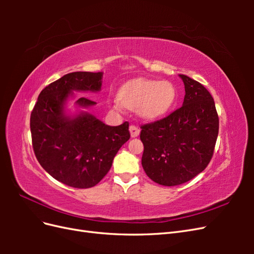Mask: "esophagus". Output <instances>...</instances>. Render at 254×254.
<instances>
[{"label":"esophagus","instance_id":"obj_1","mask_svg":"<svg viewBox=\"0 0 254 254\" xmlns=\"http://www.w3.org/2000/svg\"><path fill=\"white\" fill-rule=\"evenodd\" d=\"M129 131H130V135H131V137H135L140 134V129L134 125H131L129 127Z\"/></svg>","mask_w":254,"mask_h":254}]
</instances>
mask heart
Here are the masks:
<instances>
[{"mask_svg":"<svg viewBox=\"0 0 254 254\" xmlns=\"http://www.w3.org/2000/svg\"><path fill=\"white\" fill-rule=\"evenodd\" d=\"M178 97L175 84L166 80L134 79L125 83L119 92V99L113 102V108L121 110L137 109L145 120H158L170 111Z\"/></svg>","mask_w":254,"mask_h":254,"instance_id":"heart-1","label":"heart"}]
</instances>
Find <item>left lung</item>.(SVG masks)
I'll return each instance as SVG.
<instances>
[{"mask_svg":"<svg viewBox=\"0 0 254 254\" xmlns=\"http://www.w3.org/2000/svg\"><path fill=\"white\" fill-rule=\"evenodd\" d=\"M186 95L182 107L141 128L142 166L149 178L165 187L186 183L210 163L219 121L210 92L200 82L179 75Z\"/></svg>","mask_w":254,"mask_h":254,"instance_id":"8db88e82","label":"left lung"}]
</instances>
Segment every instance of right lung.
Returning a JSON list of instances; mask_svg holds the SVG:
<instances>
[{
	"mask_svg": "<svg viewBox=\"0 0 254 254\" xmlns=\"http://www.w3.org/2000/svg\"><path fill=\"white\" fill-rule=\"evenodd\" d=\"M103 72H73L45 87L30 114L33 148L40 165L53 178L76 189L96 186L110 171L119 149L130 137L128 122L108 126L93 114L65 112L74 91L98 92ZM76 106L96 103L80 97Z\"/></svg>",
	"mask_w": 254,
	"mask_h": 254,
	"instance_id": "obj_1",
	"label": "right lung"
}]
</instances>
